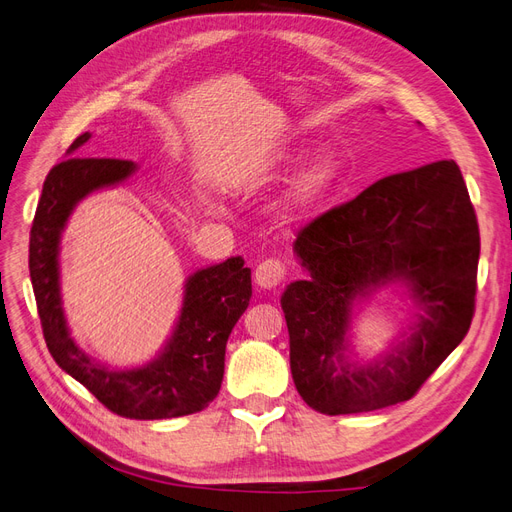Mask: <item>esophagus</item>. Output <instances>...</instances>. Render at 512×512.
<instances>
[{
  "label": "esophagus",
  "instance_id": "34e87169",
  "mask_svg": "<svg viewBox=\"0 0 512 512\" xmlns=\"http://www.w3.org/2000/svg\"><path fill=\"white\" fill-rule=\"evenodd\" d=\"M284 277H286V269H284V262L280 258L262 260L254 271V280L260 288L280 286Z\"/></svg>",
  "mask_w": 512,
  "mask_h": 512
}]
</instances>
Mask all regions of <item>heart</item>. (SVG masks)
<instances>
[{"instance_id":"b5f03b06","label":"heart","mask_w":512,"mask_h":512,"mask_svg":"<svg viewBox=\"0 0 512 512\" xmlns=\"http://www.w3.org/2000/svg\"><path fill=\"white\" fill-rule=\"evenodd\" d=\"M297 160V151H282L280 156H277V166L290 168L297 164ZM337 181L339 166L331 156H318L309 164H305L299 173L292 177L284 196V209L288 218H301V215L324 203L335 190Z\"/></svg>"}]
</instances>
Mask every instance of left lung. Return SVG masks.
<instances>
[{"instance_id": "obj_1", "label": "left lung", "mask_w": 512, "mask_h": 512, "mask_svg": "<svg viewBox=\"0 0 512 512\" xmlns=\"http://www.w3.org/2000/svg\"><path fill=\"white\" fill-rule=\"evenodd\" d=\"M294 252L309 277L282 294L290 371L316 412H374L412 399L470 329L480 237L453 160L369 185L301 228ZM395 281L408 283L424 309L415 333L376 364H350L343 352L353 301Z\"/></svg>"}]
</instances>
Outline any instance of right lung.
<instances>
[{
    "instance_id": "1",
    "label": "right lung",
    "mask_w": 512,
    "mask_h": 512,
    "mask_svg": "<svg viewBox=\"0 0 512 512\" xmlns=\"http://www.w3.org/2000/svg\"><path fill=\"white\" fill-rule=\"evenodd\" d=\"M89 136L85 132L76 138L68 149L70 158L46 175L29 232V275L46 348L66 374L119 416L158 421L200 412L220 393L226 342L250 305L252 271L243 267L241 256H235L190 275L177 327L151 363L113 371L91 361L74 344L61 309L59 239L79 200L126 181L136 166L130 160L79 156Z\"/></svg>"
}]
</instances>
